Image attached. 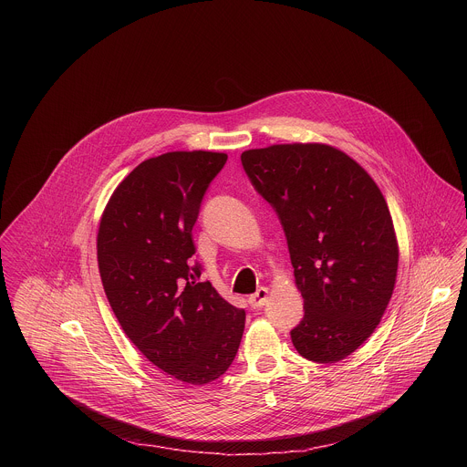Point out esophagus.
<instances>
[{"mask_svg":"<svg viewBox=\"0 0 467 467\" xmlns=\"http://www.w3.org/2000/svg\"><path fill=\"white\" fill-rule=\"evenodd\" d=\"M248 302H250V306H252L254 309H261L263 306H266L267 287H259L257 293H254V295L248 298Z\"/></svg>","mask_w":467,"mask_h":467,"instance_id":"obj_1","label":"esophagus"}]
</instances>
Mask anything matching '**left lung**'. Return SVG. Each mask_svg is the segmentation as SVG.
<instances>
[{
  "instance_id": "1",
  "label": "left lung",
  "mask_w": 467,
  "mask_h": 467,
  "mask_svg": "<svg viewBox=\"0 0 467 467\" xmlns=\"http://www.w3.org/2000/svg\"><path fill=\"white\" fill-rule=\"evenodd\" d=\"M241 161L287 239L306 311L291 331L295 348L315 363L347 358L378 327L398 275L396 230L379 187L324 143L250 149Z\"/></svg>"
}]
</instances>
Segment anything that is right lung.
I'll return each instance as SVG.
<instances>
[{"mask_svg": "<svg viewBox=\"0 0 467 467\" xmlns=\"http://www.w3.org/2000/svg\"><path fill=\"white\" fill-rule=\"evenodd\" d=\"M228 156L176 150L141 161L100 219L97 259L124 333L158 368L204 385L232 365L246 313L200 282L192 228Z\"/></svg>", "mask_w": 467, "mask_h": 467, "instance_id": "1", "label": "right lung"}]
</instances>
